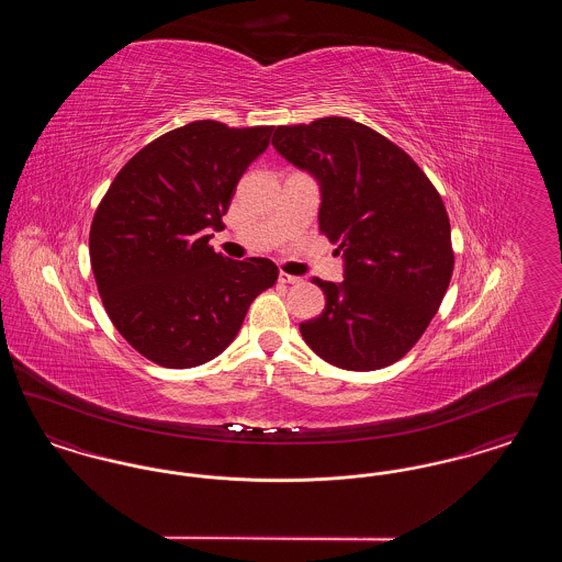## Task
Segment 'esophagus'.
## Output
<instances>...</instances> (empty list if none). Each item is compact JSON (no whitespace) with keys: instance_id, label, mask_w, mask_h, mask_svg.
<instances>
[{"instance_id":"esophagus-1","label":"esophagus","mask_w":562,"mask_h":562,"mask_svg":"<svg viewBox=\"0 0 562 562\" xmlns=\"http://www.w3.org/2000/svg\"><path fill=\"white\" fill-rule=\"evenodd\" d=\"M280 282H284V284H301V282H303V278H301V276H291V273L280 271Z\"/></svg>"}]
</instances>
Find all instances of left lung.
<instances>
[{
    "mask_svg": "<svg viewBox=\"0 0 562 562\" xmlns=\"http://www.w3.org/2000/svg\"><path fill=\"white\" fill-rule=\"evenodd\" d=\"M271 145L321 186V232L339 244L344 282L314 280L318 318L299 324L322 360L376 371L413 348L453 273L449 214L398 145L348 117L278 126Z\"/></svg>",
    "mask_w": 562,
    "mask_h": 562,
    "instance_id": "left-lung-1",
    "label": "left lung"
}]
</instances>
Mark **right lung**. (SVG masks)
Masks as SVG:
<instances>
[{
  "label": "right lung",
  "mask_w": 562,
  "mask_h": 562,
  "mask_svg": "<svg viewBox=\"0 0 562 562\" xmlns=\"http://www.w3.org/2000/svg\"><path fill=\"white\" fill-rule=\"evenodd\" d=\"M273 126L202 120L161 134L117 172L90 227V263L109 318L138 353L191 369L227 348L273 261L214 252L236 186Z\"/></svg>",
  "instance_id": "right-lung-1"
}]
</instances>
